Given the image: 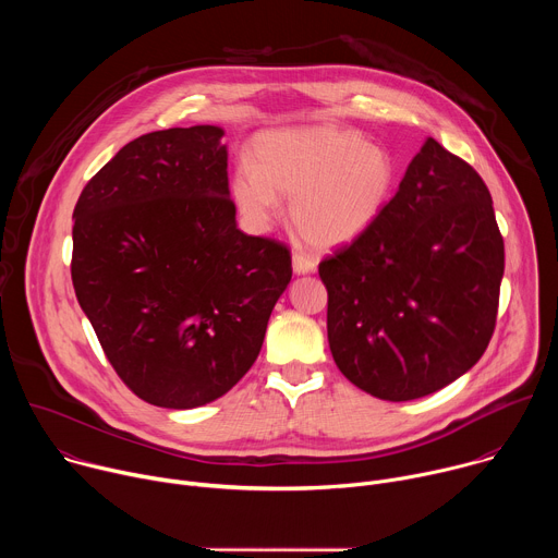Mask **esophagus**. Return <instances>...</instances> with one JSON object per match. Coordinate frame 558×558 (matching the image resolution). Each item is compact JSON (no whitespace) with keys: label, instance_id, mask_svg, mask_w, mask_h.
Returning a JSON list of instances; mask_svg holds the SVG:
<instances>
[{"label":"esophagus","instance_id":"obj_1","mask_svg":"<svg viewBox=\"0 0 558 558\" xmlns=\"http://www.w3.org/2000/svg\"><path fill=\"white\" fill-rule=\"evenodd\" d=\"M315 267H317V263H315V258H313V256L302 254V252H295V254H293V271H295L298 276L313 274V271H315Z\"/></svg>","mask_w":558,"mask_h":558}]
</instances>
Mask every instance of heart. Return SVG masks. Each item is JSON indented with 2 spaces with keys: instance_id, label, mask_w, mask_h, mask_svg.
Returning <instances> with one entry per match:
<instances>
[{
  "instance_id": "obj_1",
  "label": "heart",
  "mask_w": 558,
  "mask_h": 558,
  "mask_svg": "<svg viewBox=\"0 0 558 558\" xmlns=\"http://www.w3.org/2000/svg\"><path fill=\"white\" fill-rule=\"evenodd\" d=\"M254 166L238 163L231 196L254 229H267L280 198L289 220L315 250H338L364 235L397 187L392 154L336 125L267 132L254 143Z\"/></svg>"
}]
</instances>
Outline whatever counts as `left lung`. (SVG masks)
Returning <instances> with one entry per match:
<instances>
[{
	"label": "left lung",
	"mask_w": 558,
	"mask_h": 558,
	"mask_svg": "<svg viewBox=\"0 0 558 558\" xmlns=\"http://www.w3.org/2000/svg\"><path fill=\"white\" fill-rule=\"evenodd\" d=\"M317 271L342 375L388 402L430 395L480 362L495 331L504 238L490 192L428 138L377 222Z\"/></svg>",
	"instance_id": "obj_1"
}]
</instances>
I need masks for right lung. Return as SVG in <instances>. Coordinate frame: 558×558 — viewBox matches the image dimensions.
<instances>
[{"instance_id":"obj_1","label":"right lung","mask_w":558,"mask_h":558,"mask_svg":"<svg viewBox=\"0 0 558 558\" xmlns=\"http://www.w3.org/2000/svg\"><path fill=\"white\" fill-rule=\"evenodd\" d=\"M225 130L170 128L123 145L74 207L72 284L125 386L187 411L256 362L291 254L238 229Z\"/></svg>"}]
</instances>
